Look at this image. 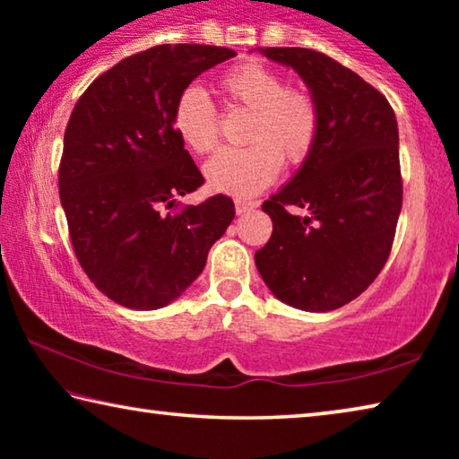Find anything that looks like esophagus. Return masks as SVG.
Returning <instances> with one entry per match:
<instances>
[{
    "label": "esophagus",
    "instance_id": "1",
    "mask_svg": "<svg viewBox=\"0 0 459 459\" xmlns=\"http://www.w3.org/2000/svg\"><path fill=\"white\" fill-rule=\"evenodd\" d=\"M255 206H257V204H255V202H247V200H235L237 214H247V212H251Z\"/></svg>",
    "mask_w": 459,
    "mask_h": 459
}]
</instances>
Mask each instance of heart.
I'll return each mask as SVG.
<instances>
[{
	"label": "heart",
	"mask_w": 459,
	"mask_h": 459,
	"mask_svg": "<svg viewBox=\"0 0 459 459\" xmlns=\"http://www.w3.org/2000/svg\"><path fill=\"white\" fill-rule=\"evenodd\" d=\"M227 103L251 111L245 147L222 150L204 166L208 186L232 196H253L275 180L281 161L299 168L312 153L320 111L307 91L285 87V79L261 62H243L222 76ZM174 129L194 153L219 145V117L200 87H188L176 100Z\"/></svg>",
	"instance_id": "heart-1"
}]
</instances>
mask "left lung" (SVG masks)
<instances>
[{
    "label": "left lung",
    "instance_id": "1",
    "mask_svg": "<svg viewBox=\"0 0 459 459\" xmlns=\"http://www.w3.org/2000/svg\"><path fill=\"white\" fill-rule=\"evenodd\" d=\"M257 50L301 76L320 131L291 180L263 202L273 235L255 265L279 301L330 312L359 298L391 253L403 204L397 119L383 92L322 52Z\"/></svg>",
    "mask_w": 459,
    "mask_h": 459
}]
</instances>
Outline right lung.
<instances>
[{
    "mask_svg": "<svg viewBox=\"0 0 459 459\" xmlns=\"http://www.w3.org/2000/svg\"><path fill=\"white\" fill-rule=\"evenodd\" d=\"M235 50L161 44L123 58L91 82L65 131L58 190L84 273L129 309H160L188 290L235 219L216 194L178 198L204 184L174 129L188 84Z\"/></svg>",
    "mask_w": 459,
    "mask_h": 459,
    "instance_id": "obj_1",
    "label": "right lung"
}]
</instances>
